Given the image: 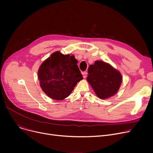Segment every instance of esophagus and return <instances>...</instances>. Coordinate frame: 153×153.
I'll return each instance as SVG.
<instances>
[{
  "instance_id": "obj_1",
  "label": "esophagus",
  "mask_w": 153,
  "mask_h": 153,
  "mask_svg": "<svg viewBox=\"0 0 153 153\" xmlns=\"http://www.w3.org/2000/svg\"><path fill=\"white\" fill-rule=\"evenodd\" d=\"M87 71L82 72V75H83V77H84V78H85V77H87Z\"/></svg>"
}]
</instances>
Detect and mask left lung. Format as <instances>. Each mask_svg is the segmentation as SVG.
I'll return each instance as SVG.
<instances>
[{
  "label": "left lung",
  "instance_id": "8db88e82",
  "mask_svg": "<svg viewBox=\"0 0 153 153\" xmlns=\"http://www.w3.org/2000/svg\"><path fill=\"white\" fill-rule=\"evenodd\" d=\"M88 74L87 81L100 99H107L115 95L122 82L121 73L104 61H95L94 64L89 66Z\"/></svg>",
  "mask_w": 153,
  "mask_h": 153
}]
</instances>
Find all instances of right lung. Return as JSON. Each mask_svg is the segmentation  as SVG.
Masks as SVG:
<instances>
[{
  "mask_svg": "<svg viewBox=\"0 0 153 153\" xmlns=\"http://www.w3.org/2000/svg\"><path fill=\"white\" fill-rule=\"evenodd\" d=\"M77 60L72 54L56 51L45 59L38 71L39 85L50 98L61 100L68 97L78 82L83 79Z\"/></svg>",
  "mask_w": 153,
  "mask_h": 153,
  "instance_id": "right-lung-1",
  "label": "right lung"
}]
</instances>
